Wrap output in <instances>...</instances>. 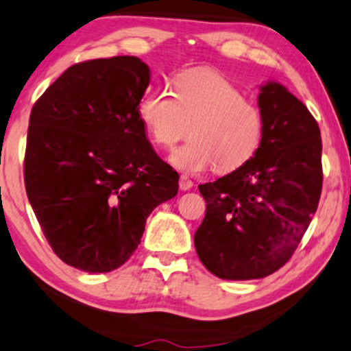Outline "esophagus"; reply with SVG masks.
Listing matches in <instances>:
<instances>
[{
    "label": "esophagus",
    "mask_w": 351,
    "mask_h": 351,
    "mask_svg": "<svg viewBox=\"0 0 351 351\" xmlns=\"http://www.w3.org/2000/svg\"><path fill=\"white\" fill-rule=\"evenodd\" d=\"M193 186H194L193 180H189L186 175H181L180 176V189L181 191H189L191 188H193Z\"/></svg>",
    "instance_id": "esophagus-1"
}]
</instances>
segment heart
I'll return each mask as SVG.
<instances>
[{"label":"heart","mask_w":351,"mask_h":351,"mask_svg":"<svg viewBox=\"0 0 351 351\" xmlns=\"http://www.w3.org/2000/svg\"><path fill=\"white\" fill-rule=\"evenodd\" d=\"M171 95L145 94L139 117L162 149H173L188 132L193 136L171 155L178 170L201 173L214 167L219 173H232L259 150L263 112L225 76L207 69L186 71L173 81Z\"/></svg>","instance_id":"1"}]
</instances>
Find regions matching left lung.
<instances>
[{
  "instance_id": "left-lung-1",
  "label": "left lung",
  "mask_w": 351,
  "mask_h": 351,
  "mask_svg": "<svg viewBox=\"0 0 351 351\" xmlns=\"http://www.w3.org/2000/svg\"><path fill=\"white\" fill-rule=\"evenodd\" d=\"M263 143L246 165L199 184L206 217L194 246L208 272L252 280L285 265L298 247L322 191L316 119L282 84L261 87Z\"/></svg>"
}]
</instances>
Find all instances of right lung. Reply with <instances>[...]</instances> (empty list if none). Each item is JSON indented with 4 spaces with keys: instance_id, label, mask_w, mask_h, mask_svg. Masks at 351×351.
<instances>
[{
    "instance_id": "add662e5",
    "label": "right lung",
    "mask_w": 351,
    "mask_h": 351,
    "mask_svg": "<svg viewBox=\"0 0 351 351\" xmlns=\"http://www.w3.org/2000/svg\"><path fill=\"white\" fill-rule=\"evenodd\" d=\"M149 82L136 56L84 61L30 112L25 191L51 250L73 267L118 269L150 212L178 193V173L155 154L139 117Z\"/></svg>"
}]
</instances>
